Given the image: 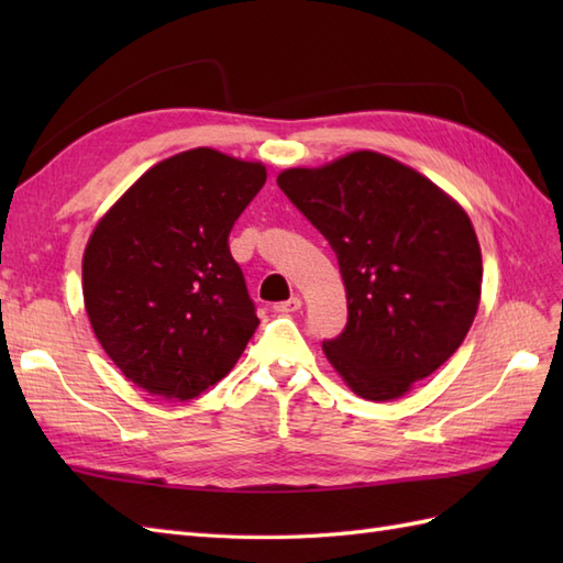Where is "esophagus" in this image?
<instances>
[{"instance_id":"obj_1","label":"esophagus","mask_w":563,"mask_h":563,"mask_svg":"<svg viewBox=\"0 0 563 563\" xmlns=\"http://www.w3.org/2000/svg\"><path fill=\"white\" fill-rule=\"evenodd\" d=\"M273 309L278 314H288V312H297V309H302V297H290L288 302H278V305H273Z\"/></svg>"}]
</instances>
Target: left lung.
<instances>
[{
    "label": "left lung",
    "mask_w": 563,
    "mask_h": 563,
    "mask_svg": "<svg viewBox=\"0 0 563 563\" xmlns=\"http://www.w3.org/2000/svg\"><path fill=\"white\" fill-rule=\"evenodd\" d=\"M278 186L339 256L349 324L327 361L357 397L394 401L460 349L482 300L470 214L421 172L373 150L292 166Z\"/></svg>",
    "instance_id": "1"
}]
</instances>
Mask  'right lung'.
Returning <instances> with one entry per match:
<instances>
[{"label":"right lung","mask_w":563,"mask_h":563,"mask_svg":"<svg viewBox=\"0 0 563 563\" xmlns=\"http://www.w3.org/2000/svg\"><path fill=\"white\" fill-rule=\"evenodd\" d=\"M266 164L196 147L142 174L84 249L81 292L113 365L154 397L188 401L236 365L258 317L230 254Z\"/></svg>","instance_id":"obj_1"}]
</instances>
